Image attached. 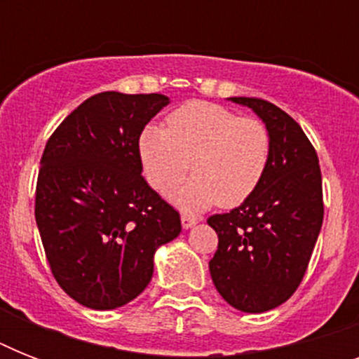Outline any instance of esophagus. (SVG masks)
I'll use <instances>...</instances> for the list:
<instances>
[{
	"label": "esophagus",
	"instance_id": "esophagus-1",
	"mask_svg": "<svg viewBox=\"0 0 359 359\" xmlns=\"http://www.w3.org/2000/svg\"><path fill=\"white\" fill-rule=\"evenodd\" d=\"M180 224H182V227H184V229H191V227L197 224V219L194 218V216L182 214V216H180Z\"/></svg>",
	"mask_w": 359,
	"mask_h": 359
}]
</instances>
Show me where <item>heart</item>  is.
I'll return each mask as SVG.
<instances>
[{
  "instance_id": "heart-1",
  "label": "heart",
  "mask_w": 359,
  "mask_h": 359,
  "mask_svg": "<svg viewBox=\"0 0 359 359\" xmlns=\"http://www.w3.org/2000/svg\"><path fill=\"white\" fill-rule=\"evenodd\" d=\"M168 128L149 124L137 140L147 182L168 194L188 173L194 179L171 201L188 212L219 203L233 208L257 191L270 160V134L255 117H238L219 104H182L168 115Z\"/></svg>"
}]
</instances>
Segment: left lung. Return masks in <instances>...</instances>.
Instances as JSON below:
<instances>
[{
	"label": "left lung",
	"instance_id": "obj_1",
	"mask_svg": "<svg viewBox=\"0 0 359 359\" xmlns=\"http://www.w3.org/2000/svg\"><path fill=\"white\" fill-rule=\"evenodd\" d=\"M270 134V160L253 196L208 225L218 250L208 262L214 287L229 306L264 313L298 289L323 227V177L317 152L300 124L261 98L233 97Z\"/></svg>",
	"mask_w": 359,
	"mask_h": 359
}]
</instances>
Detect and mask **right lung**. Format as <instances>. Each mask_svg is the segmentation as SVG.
<instances>
[{
    "label": "right lung",
    "mask_w": 359,
    "mask_h": 359,
    "mask_svg": "<svg viewBox=\"0 0 359 359\" xmlns=\"http://www.w3.org/2000/svg\"><path fill=\"white\" fill-rule=\"evenodd\" d=\"M165 95L98 93L59 124L41 158L35 219L59 287L91 309L140 296L180 216L141 177L137 140Z\"/></svg>",
    "instance_id": "obj_1"
}]
</instances>
